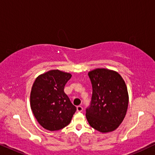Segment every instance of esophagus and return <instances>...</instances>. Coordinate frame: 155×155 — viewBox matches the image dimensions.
<instances>
[{
  "label": "esophagus",
  "instance_id": "34e87169",
  "mask_svg": "<svg viewBox=\"0 0 155 155\" xmlns=\"http://www.w3.org/2000/svg\"><path fill=\"white\" fill-rule=\"evenodd\" d=\"M83 110V108H82V106H78L77 107V111L78 112H81Z\"/></svg>",
  "mask_w": 155,
  "mask_h": 155
}]
</instances>
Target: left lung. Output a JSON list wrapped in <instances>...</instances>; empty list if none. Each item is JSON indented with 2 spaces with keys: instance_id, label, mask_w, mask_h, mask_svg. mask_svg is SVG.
<instances>
[{
  "instance_id": "1",
  "label": "left lung",
  "mask_w": 155,
  "mask_h": 155,
  "mask_svg": "<svg viewBox=\"0 0 155 155\" xmlns=\"http://www.w3.org/2000/svg\"><path fill=\"white\" fill-rule=\"evenodd\" d=\"M92 84L91 106L86 109L89 124L101 133L115 130L124 120L128 106L126 82L117 72L97 68L88 73Z\"/></svg>"
}]
</instances>
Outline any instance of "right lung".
<instances>
[{"instance_id":"obj_1","label":"right lung","mask_w":155,"mask_h":155,"mask_svg":"<svg viewBox=\"0 0 155 155\" xmlns=\"http://www.w3.org/2000/svg\"><path fill=\"white\" fill-rule=\"evenodd\" d=\"M72 75L59 70H51L36 78L31 87L30 106L34 116L44 128L61 130L71 121L76 107L64 92V87Z\"/></svg>"}]
</instances>
